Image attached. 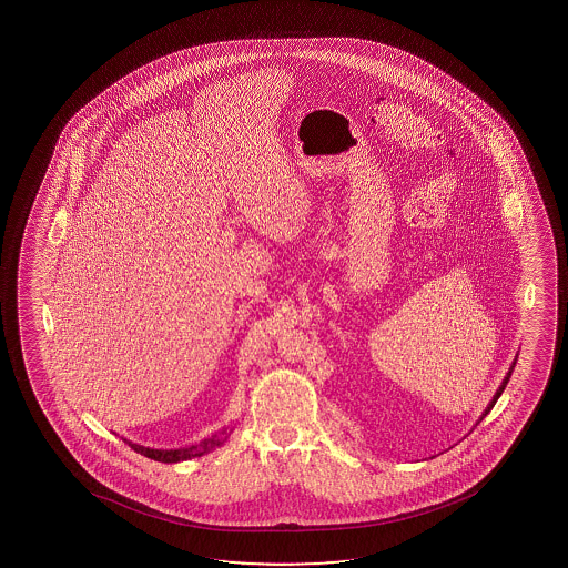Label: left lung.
Here are the masks:
<instances>
[{
	"label": "left lung",
	"mask_w": 568,
	"mask_h": 568,
	"mask_svg": "<svg viewBox=\"0 0 568 568\" xmlns=\"http://www.w3.org/2000/svg\"><path fill=\"white\" fill-rule=\"evenodd\" d=\"M514 365H516V363H514ZM513 371H514V366H510V371H508V374H506V378H505V381H503V384H500V388L497 389V394H495V397H493V402H490L489 407H487V409H485V415H487V413H489L490 409H493V405L497 404L498 397H500V394H503V392H505L506 384H508V381H510V376H513ZM485 415H483V417H485ZM483 417H481V419H483Z\"/></svg>",
	"instance_id": "left-lung-1"
}]
</instances>
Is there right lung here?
Instances as JSON below:
<instances>
[{
  "label": "right lung",
  "instance_id": "obj_1",
  "mask_svg": "<svg viewBox=\"0 0 568 568\" xmlns=\"http://www.w3.org/2000/svg\"><path fill=\"white\" fill-rule=\"evenodd\" d=\"M223 435H226V430H223ZM124 443L128 444V446H132L133 450L138 452V454H143L145 458L155 459V462H164V464H176V462H182V459L197 458V456L207 454V452L213 450L215 446H221L223 438L213 435L211 438H205L202 443L194 444V446H190V448H182V450H153V448H145V446L130 443V440H124Z\"/></svg>",
  "mask_w": 568,
  "mask_h": 568
}]
</instances>
